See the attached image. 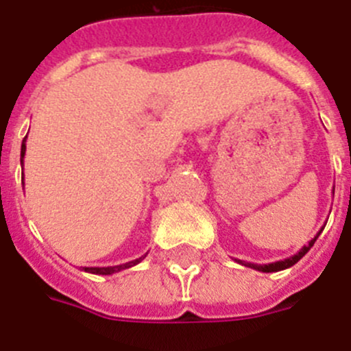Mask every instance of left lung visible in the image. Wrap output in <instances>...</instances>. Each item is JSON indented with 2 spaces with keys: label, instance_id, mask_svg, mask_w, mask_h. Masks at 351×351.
Masks as SVG:
<instances>
[{
  "label": "left lung",
  "instance_id": "left-lung-1",
  "mask_svg": "<svg viewBox=\"0 0 351 351\" xmlns=\"http://www.w3.org/2000/svg\"><path fill=\"white\" fill-rule=\"evenodd\" d=\"M321 232H323V228H321V230L317 232L316 235H314V239H311V241H308V244H307V246H303V248L300 250L298 253H294L293 257H289V258H284V261H276V262H271V264H252V262H244V261H237V262H239V264H243V266H246V267H252V269L262 271V273H275V271L287 269V267L294 266V264H296V262H298L300 258H302L303 255H305V253H307L308 250L312 248V246H314V243H316V239H317V237H319V234H321Z\"/></svg>",
  "mask_w": 351,
  "mask_h": 351
}]
</instances>
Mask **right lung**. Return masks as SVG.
I'll use <instances>...</instances> for the list:
<instances>
[{
    "mask_svg": "<svg viewBox=\"0 0 351 351\" xmlns=\"http://www.w3.org/2000/svg\"><path fill=\"white\" fill-rule=\"evenodd\" d=\"M25 153H26V137L25 141H23V144H21V166H23V158H25ZM146 257V255H143V257L135 258V261L132 262H126V264H119V266H107V267H84L87 273H93V275H114V273H117V271L121 269H128V267L135 266V264H139L143 258Z\"/></svg>",
    "mask_w": 351,
    "mask_h": 351,
    "instance_id": "right-lung-1",
    "label": "right lung"
}]
</instances>
